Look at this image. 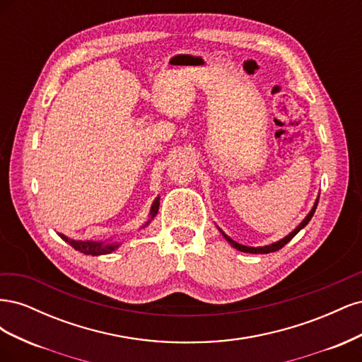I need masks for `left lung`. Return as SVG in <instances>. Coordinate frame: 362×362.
I'll use <instances>...</instances> for the list:
<instances>
[{
  "instance_id": "left-lung-1",
  "label": "left lung",
  "mask_w": 362,
  "mask_h": 362,
  "mask_svg": "<svg viewBox=\"0 0 362 362\" xmlns=\"http://www.w3.org/2000/svg\"><path fill=\"white\" fill-rule=\"evenodd\" d=\"M317 204H319V199H317L315 201V204H314V206L311 208V211L308 213V216H306L305 218H303V221L299 223V226H296L294 229H293V231L287 235V237H284V238H281L279 240V242H275V243H272V245H267V246H259V247H250V246H243V245H240V243H237V242H234V240L233 238H229L223 231H222V229H221V233L223 234V237L226 238V242L229 243V245H231L233 247H235L237 250H242V252H249V254H270V252H276V250H279L281 247H284V246H286L288 242H290V240L296 235V234H298L299 231H300V229L302 228H305L306 225H308V222L311 221V217L314 216V211H315V208H317Z\"/></svg>"
}]
</instances>
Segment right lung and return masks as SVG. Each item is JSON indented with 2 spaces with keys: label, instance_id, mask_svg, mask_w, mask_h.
I'll use <instances>...</instances> for the list:
<instances>
[{
  "label": "right lung",
  "instance_id": "right-lung-1",
  "mask_svg": "<svg viewBox=\"0 0 362 362\" xmlns=\"http://www.w3.org/2000/svg\"><path fill=\"white\" fill-rule=\"evenodd\" d=\"M158 206H160V198H157L154 201V204H152L151 206V213H149V221L145 223V226L154 218L158 213ZM64 242L69 243L75 250H80L81 254H86V255H92V257H98V255H105V254H112L113 250H116L119 247V243H107V242H92V240H86V242H83V240H72V238H68L66 235L63 234H59Z\"/></svg>",
  "mask_w": 362,
  "mask_h": 362
}]
</instances>
